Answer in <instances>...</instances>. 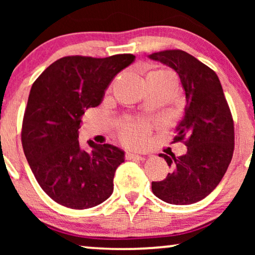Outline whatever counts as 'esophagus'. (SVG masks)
I'll return each mask as SVG.
<instances>
[{
  "label": "esophagus",
  "instance_id": "obj_1",
  "mask_svg": "<svg viewBox=\"0 0 255 255\" xmlns=\"http://www.w3.org/2000/svg\"><path fill=\"white\" fill-rule=\"evenodd\" d=\"M125 158L128 160H133V159H138V160H144L145 156L141 154H138V153H132V152H128L125 154Z\"/></svg>",
  "mask_w": 255,
  "mask_h": 255
}]
</instances>
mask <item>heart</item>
<instances>
[{"instance_id": "b5f03b06", "label": "heart", "mask_w": 255, "mask_h": 255, "mask_svg": "<svg viewBox=\"0 0 255 255\" xmlns=\"http://www.w3.org/2000/svg\"><path fill=\"white\" fill-rule=\"evenodd\" d=\"M170 76L173 75L169 72L163 71V69H158V71L149 72L146 76ZM148 135V125L144 123V122H135L128 120L125 121L123 125H122L121 130V139L124 144L130 146H137L141 145L142 142L146 140Z\"/></svg>"}]
</instances>
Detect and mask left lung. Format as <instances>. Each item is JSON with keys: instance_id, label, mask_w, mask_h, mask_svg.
<instances>
[{"instance_id": "left-lung-1", "label": "left lung", "mask_w": 255, "mask_h": 255, "mask_svg": "<svg viewBox=\"0 0 255 255\" xmlns=\"http://www.w3.org/2000/svg\"><path fill=\"white\" fill-rule=\"evenodd\" d=\"M172 67L186 94L184 116L173 142H183L187 153L160 154L172 172L153 181L152 191L170 204H191L207 197L226 173L235 151V123L218 76L187 52L168 50L149 55Z\"/></svg>"}]
</instances>
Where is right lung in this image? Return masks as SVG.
Masks as SVG:
<instances>
[{
	"instance_id": "obj_1",
	"label": "right lung",
	"mask_w": 255,
	"mask_h": 255,
	"mask_svg": "<svg viewBox=\"0 0 255 255\" xmlns=\"http://www.w3.org/2000/svg\"><path fill=\"white\" fill-rule=\"evenodd\" d=\"M133 60V54L68 55L31 87L20 132L24 154L41 189L66 208L96 207L113 194L124 152L92 140L82 151L78 131L85 110L99 106L111 80Z\"/></svg>"
}]
</instances>
